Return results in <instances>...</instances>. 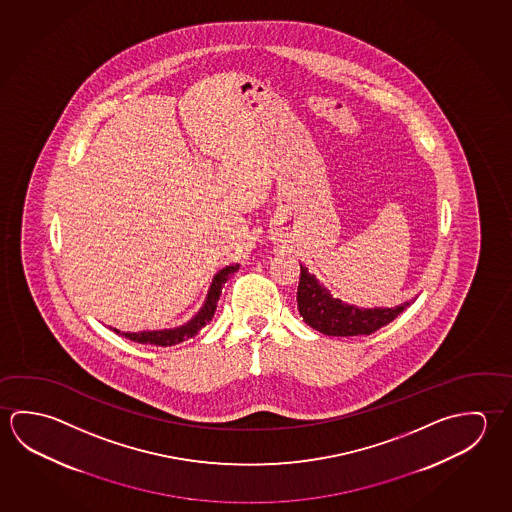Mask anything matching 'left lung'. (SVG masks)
Instances as JSON below:
<instances>
[{"label": "left lung", "mask_w": 512, "mask_h": 512, "mask_svg": "<svg viewBox=\"0 0 512 512\" xmlns=\"http://www.w3.org/2000/svg\"><path fill=\"white\" fill-rule=\"evenodd\" d=\"M296 302L304 322L329 336H368L395 320L410 305L404 302L394 309H359L343 304L338 298H332L302 264Z\"/></svg>", "instance_id": "1"}]
</instances>
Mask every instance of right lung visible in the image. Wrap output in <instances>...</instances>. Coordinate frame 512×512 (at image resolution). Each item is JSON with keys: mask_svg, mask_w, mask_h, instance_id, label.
<instances>
[{"mask_svg": "<svg viewBox=\"0 0 512 512\" xmlns=\"http://www.w3.org/2000/svg\"><path fill=\"white\" fill-rule=\"evenodd\" d=\"M237 269H239V264L226 266L225 269H221L217 273L212 286H210V291H208L207 302H205V305L201 307V311L189 323L176 327V329H167V331L120 332L117 329H113V331L117 332V334H124L127 340L136 341V343H149V345H156V347H172V345H178L181 341L190 340L207 323L212 322L214 313H216L217 302H219V296H221V291L225 287V282L234 275Z\"/></svg>", "mask_w": 512, "mask_h": 512, "instance_id": "add662e5", "label": "right lung"}]
</instances>
